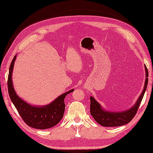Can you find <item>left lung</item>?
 Returning <instances> with one entry per match:
<instances>
[{
  "instance_id": "1",
  "label": "left lung",
  "mask_w": 153,
  "mask_h": 153,
  "mask_svg": "<svg viewBox=\"0 0 153 153\" xmlns=\"http://www.w3.org/2000/svg\"><path fill=\"white\" fill-rule=\"evenodd\" d=\"M146 69V81L145 85L143 91L138 98L134 105L131 106L129 109L125 110V111L112 112L108 111L102 108L101 104L96 101L93 97H91V114L93 117L96 122L104 127H118L127 124L132 120L134 117L137 114L141 100L143 99L144 93L147 88L148 82V69L145 66Z\"/></svg>"
}]
</instances>
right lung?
Segmentation results:
<instances>
[{"label": "right lung", "mask_w": 153, "mask_h": 153, "mask_svg": "<svg viewBox=\"0 0 153 153\" xmlns=\"http://www.w3.org/2000/svg\"><path fill=\"white\" fill-rule=\"evenodd\" d=\"M15 60L16 56L14 57L10 66L7 87L10 99L17 109L19 114L22 117L23 120L29 127L33 128L45 129L54 127L63 117L65 108V104L64 102L65 97L68 94L74 91V89L60 95L51 103L47 105L42 106L30 105L26 101L21 99L14 91L12 76Z\"/></svg>", "instance_id": "add662e5"}]
</instances>
